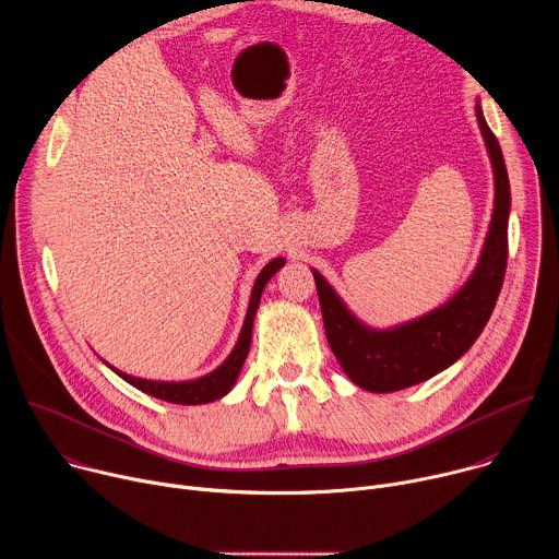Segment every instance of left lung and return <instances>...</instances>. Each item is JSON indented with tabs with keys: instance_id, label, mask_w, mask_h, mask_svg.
Segmentation results:
<instances>
[{
	"instance_id": "1",
	"label": "left lung",
	"mask_w": 559,
	"mask_h": 559,
	"mask_svg": "<svg viewBox=\"0 0 559 559\" xmlns=\"http://www.w3.org/2000/svg\"><path fill=\"white\" fill-rule=\"evenodd\" d=\"M496 175V207L487 243L468 283L440 309L389 332L360 325L328 281L313 272L325 334L343 371L362 389L386 393L418 384L453 365L483 334L500 296L509 259L511 188L500 143L475 106Z\"/></svg>"
}]
</instances>
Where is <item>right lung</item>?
Listing matches in <instances>:
<instances>
[{"label": "right lung", "mask_w": 559, "mask_h": 559, "mask_svg": "<svg viewBox=\"0 0 559 559\" xmlns=\"http://www.w3.org/2000/svg\"><path fill=\"white\" fill-rule=\"evenodd\" d=\"M285 265L283 259H274L272 263H267L263 267V272L259 274L257 283H254V289H252V300H250V309H248V316H246V323H243V330H241V336H238V343L234 347V352L229 354V358L212 373L203 376V378H197V380H190V382H156V380H143V378H134V376H128V373H121L115 371L126 380L130 382L132 386L141 389L143 393H150L154 397H158V401H166V403H175V405H205V403H212V401H218V397H223L234 380L238 378V371H241L246 358H248V352H250V343H252V323H254V313H257V307L261 302V294L267 285V281Z\"/></svg>", "instance_id": "1"}]
</instances>
